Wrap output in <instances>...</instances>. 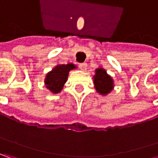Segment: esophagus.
Listing matches in <instances>:
<instances>
[{
    "instance_id": "34e87169",
    "label": "esophagus",
    "mask_w": 158,
    "mask_h": 158,
    "mask_svg": "<svg viewBox=\"0 0 158 158\" xmlns=\"http://www.w3.org/2000/svg\"><path fill=\"white\" fill-rule=\"evenodd\" d=\"M86 63H82V64H79V68L81 69V71H86Z\"/></svg>"
}]
</instances>
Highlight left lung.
<instances>
[{
	"mask_svg": "<svg viewBox=\"0 0 158 158\" xmlns=\"http://www.w3.org/2000/svg\"><path fill=\"white\" fill-rule=\"evenodd\" d=\"M94 85L96 92L102 95H107L113 90V79L107 73V72L102 67L95 70V74L93 77Z\"/></svg>",
	"mask_w": 158,
	"mask_h": 158,
	"instance_id": "obj_1",
	"label": "left lung"
}]
</instances>
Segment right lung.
<instances>
[{"mask_svg": "<svg viewBox=\"0 0 158 158\" xmlns=\"http://www.w3.org/2000/svg\"><path fill=\"white\" fill-rule=\"evenodd\" d=\"M76 68L73 64H57L46 75L44 83L46 87L53 94H58L63 89L68 79L70 71Z\"/></svg>", "mask_w": 158, "mask_h": 158, "instance_id": "right-lung-1", "label": "right lung"}]
</instances>
